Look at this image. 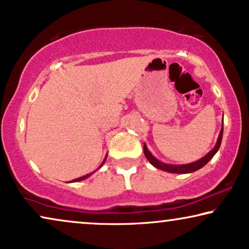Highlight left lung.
I'll list each match as a JSON object with an SVG mask.
<instances>
[{
    "label": "left lung",
    "mask_w": 249,
    "mask_h": 249,
    "mask_svg": "<svg viewBox=\"0 0 249 249\" xmlns=\"http://www.w3.org/2000/svg\"><path fill=\"white\" fill-rule=\"evenodd\" d=\"M222 135H223V120H222V128H221L219 138H217L216 144L214 146V148L212 151H210L207 154L202 158L198 161L189 163V164H181V165H173V164H166V163H163L161 161H159L158 159H155L154 156L152 155V153L147 149V146L144 144V154L146 156V159L148 160L149 163L152 165H154L155 168H158L160 170H163V171L166 172H171V173H190L194 171H197L200 168H203L204 165H206L207 163L210 162V160L215 155V153L219 151L221 142H222Z\"/></svg>",
    "instance_id": "1"
}]
</instances>
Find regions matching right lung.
I'll return each mask as SVG.
<instances>
[{"label": "right lung", "mask_w": 249, "mask_h": 249, "mask_svg": "<svg viewBox=\"0 0 249 249\" xmlns=\"http://www.w3.org/2000/svg\"><path fill=\"white\" fill-rule=\"evenodd\" d=\"M105 160H107V158L104 159V161L102 162V164L100 165V168L102 165L104 164V162H105ZM91 175V173H89V175H86V176H84V177H80V178H77V179H74V180H72V181H70V182H77V181H80V180H84V179H86V178H88V177H89Z\"/></svg>", "instance_id": "obj_1"}]
</instances>
